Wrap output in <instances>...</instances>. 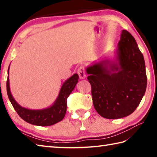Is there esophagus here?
Segmentation results:
<instances>
[{"mask_svg":"<svg viewBox=\"0 0 157 157\" xmlns=\"http://www.w3.org/2000/svg\"><path fill=\"white\" fill-rule=\"evenodd\" d=\"M78 73L80 79H84L86 78V73H85V70L83 66H80V67L78 68Z\"/></svg>","mask_w":157,"mask_h":157,"instance_id":"1","label":"esophagus"}]
</instances>
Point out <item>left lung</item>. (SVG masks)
Here are the masks:
<instances>
[{
	"mask_svg": "<svg viewBox=\"0 0 157 157\" xmlns=\"http://www.w3.org/2000/svg\"><path fill=\"white\" fill-rule=\"evenodd\" d=\"M115 57H105L86 67L95 109L103 118L118 119L132 113L147 86L143 55L136 40L123 30Z\"/></svg>",
	"mask_w": 157,
	"mask_h": 157,
	"instance_id": "obj_1",
	"label": "left lung"
}]
</instances>
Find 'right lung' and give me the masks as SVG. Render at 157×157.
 Returning <instances> with one entry per match:
<instances>
[{
    "label": "right lung",
    "instance_id": "right-lung-1",
    "mask_svg": "<svg viewBox=\"0 0 157 157\" xmlns=\"http://www.w3.org/2000/svg\"><path fill=\"white\" fill-rule=\"evenodd\" d=\"M9 69L10 66L7 71V95L13 107L23 121L34 125L50 126L63 120L66 112L67 98L78 82L79 76L78 74L75 73L63 82L56 100L50 107L43 109H30L21 107L13 98L10 87Z\"/></svg>",
    "mask_w": 157,
    "mask_h": 157
}]
</instances>
